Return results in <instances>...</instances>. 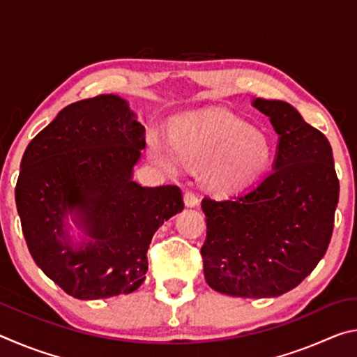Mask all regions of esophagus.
<instances>
[{"label":"esophagus","instance_id":"esophagus-1","mask_svg":"<svg viewBox=\"0 0 357 357\" xmlns=\"http://www.w3.org/2000/svg\"><path fill=\"white\" fill-rule=\"evenodd\" d=\"M184 203H185L187 208H195V206H198V203H200V200H198V197L195 195V193L190 192V190H187L184 193Z\"/></svg>","mask_w":357,"mask_h":357}]
</instances>
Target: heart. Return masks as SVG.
<instances>
[{"label":"heart","mask_w":357,"mask_h":357,"mask_svg":"<svg viewBox=\"0 0 357 357\" xmlns=\"http://www.w3.org/2000/svg\"><path fill=\"white\" fill-rule=\"evenodd\" d=\"M274 148L269 135L225 112L187 113L174 119L172 140L157 132L148 138V155L157 167L176 173L183 159L204 165L217 190H236L269 167Z\"/></svg>","instance_id":"heart-1"}]
</instances>
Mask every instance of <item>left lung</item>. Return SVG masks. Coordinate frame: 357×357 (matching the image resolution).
<instances>
[{
  "label": "left lung",
  "mask_w": 357,
  "mask_h": 357,
  "mask_svg": "<svg viewBox=\"0 0 357 357\" xmlns=\"http://www.w3.org/2000/svg\"><path fill=\"white\" fill-rule=\"evenodd\" d=\"M252 105L279 134L273 172L236 195L203 198V271L219 293L277 298L324 257L340 187L328 138L293 105L259 98Z\"/></svg>",
  "instance_id": "8db88e82"
}]
</instances>
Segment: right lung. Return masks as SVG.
Masks as SVG:
<instances>
[{"label": "right lung", "mask_w": 357, "mask_h": 357, "mask_svg": "<svg viewBox=\"0 0 357 357\" xmlns=\"http://www.w3.org/2000/svg\"><path fill=\"white\" fill-rule=\"evenodd\" d=\"M144 132L128 100L102 94L63 108L22 157L15 203L29 253L77 299L135 291L157 228L184 209L179 187L134 181Z\"/></svg>", "instance_id": "add662e5"}]
</instances>
